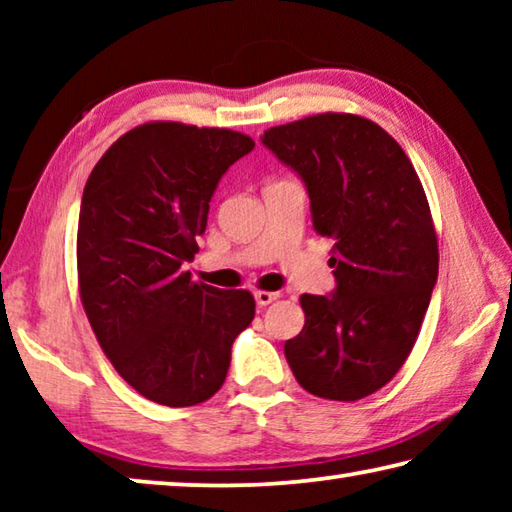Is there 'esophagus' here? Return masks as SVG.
I'll return each instance as SVG.
<instances>
[{
    "label": "esophagus",
    "mask_w": 512,
    "mask_h": 512,
    "mask_svg": "<svg viewBox=\"0 0 512 512\" xmlns=\"http://www.w3.org/2000/svg\"><path fill=\"white\" fill-rule=\"evenodd\" d=\"M277 298H280V293H277V291H264V289H257L255 291V300H257L259 307L271 305V302L277 300Z\"/></svg>",
    "instance_id": "esophagus-1"
}]
</instances>
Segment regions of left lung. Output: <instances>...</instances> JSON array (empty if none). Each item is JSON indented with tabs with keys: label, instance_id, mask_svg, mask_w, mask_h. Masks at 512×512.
<instances>
[{
	"label": "left lung",
	"instance_id": "left-lung-1",
	"mask_svg": "<svg viewBox=\"0 0 512 512\" xmlns=\"http://www.w3.org/2000/svg\"><path fill=\"white\" fill-rule=\"evenodd\" d=\"M264 146L305 180L311 221L334 239V296H300L302 332L284 343L311 395L357 402L404 366L438 280V239L409 155L384 128L323 112L264 131Z\"/></svg>",
	"mask_w": 512,
	"mask_h": 512
}]
</instances>
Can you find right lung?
<instances>
[{"instance_id":"1","label":"right lung","mask_w":512,"mask_h":512,"mask_svg":"<svg viewBox=\"0 0 512 512\" xmlns=\"http://www.w3.org/2000/svg\"><path fill=\"white\" fill-rule=\"evenodd\" d=\"M253 149L230 128L149 121L121 135L85 183L81 302L101 350L146 400L173 409L210 400L255 318L250 291H221L183 271L221 176Z\"/></svg>"}]
</instances>
